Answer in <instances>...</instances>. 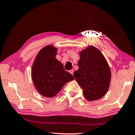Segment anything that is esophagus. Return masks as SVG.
Masks as SVG:
<instances>
[{
	"label": "esophagus",
	"mask_w": 135,
	"mask_h": 135,
	"mask_svg": "<svg viewBox=\"0 0 135 135\" xmlns=\"http://www.w3.org/2000/svg\"><path fill=\"white\" fill-rule=\"evenodd\" d=\"M70 73L71 74V75H73V73H74V70H70Z\"/></svg>",
	"instance_id": "obj_1"
}]
</instances>
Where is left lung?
Instances as JSON below:
<instances>
[{
	"label": "left lung",
	"instance_id": "left-lung-1",
	"mask_svg": "<svg viewBox=\"0 0 135 135\" xmlns=\"http://www.w3.org/2000/svg\"><path fill=\"white\" fill-rule=\"evenodd\" d=\"M79 69L74 76L89 101L100 99L109 89L111 73L105 57L97 48L89 46L80 52Z\"/></svg>",
	"mask_w": 135,
	"mask_h": 135
}]
</instances>
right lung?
<instances>
[{
  "instance_id": "obj_1",
  "label": "right lung",
  "mask_w": 135,
  "mask_h": 135,
  "mask_svg": "<svg viewBox=\"0 0 135 135\" xmlns=\"http://www.w3.org/2000/svg\"><path fill=\"white\" fill-rule=\"evenodd\" d=\"M57 49L52 46L43 48L36 57L32 69L34 86L40 94L52 97L66 83L74 79L71 74L64 69L61 62L56 59Z\"/></svg>"
}]
</instances>
